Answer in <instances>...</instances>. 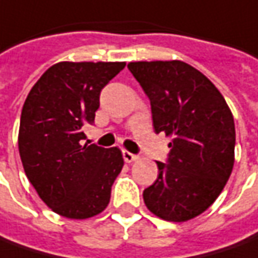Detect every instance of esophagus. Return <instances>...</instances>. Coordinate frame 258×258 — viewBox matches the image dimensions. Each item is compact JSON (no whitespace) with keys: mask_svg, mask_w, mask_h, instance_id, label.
I'll list each match as a JSON object with an SVG mask.
<instances>
[{"mask_svg":"<svg viewBox=\"0 0 258 258\" xmlns=\"http://www.w3.org/2000/svg\"><path fill=\"white\" fill-rule=\"evenodd\" d=\"M122 158H124V161L125 162H134L138 157H137L136 154H133V152H130V151H122Z\"/></svg>","mask_w":258,"mask_h":258,"instance_id":"34e87169","label":"esophagus"}]
</instances>
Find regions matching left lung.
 Here are the masks:
<instances>
[{
    "instance_id": "left-lung-1",
    "label": "left lung",
    "mask_w": 258,
    "mask_h": 258,
    "mask_svg": "<svg viewBox=\"0 0 258 258\" xmlns=\"http://www.w3.org/2000/svg\"><path fill=\"white\" fill-rule=\"evenodd\" d=\"M128 70L151 103L155 133L172 137L166 164L144 190L155 216L186 222L203 213L225 188L234 164L232 111L215 85L180 60L131 62Z\"/></svg>"
}]
</instances>
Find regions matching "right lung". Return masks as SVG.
<instances>
[{
	"instance_id": "add662e5",
	"label": "right lung",
	"mask_w": 258,
	"mask_h": 258,
	"mask_svg": "<svg viewBox=\"0 0 258 258\" xmlns=\"http://www.w3.org/2000/svg\"><path fill=\"white\" fill-rule=\"evenodd\" d=\"M124 62H60L50 66L26 97L18 147L26 176L57 215L87 219L106 209L121 172V151L83 144L94 122L100 92Z\"/></svg>"
}]
</instances>
